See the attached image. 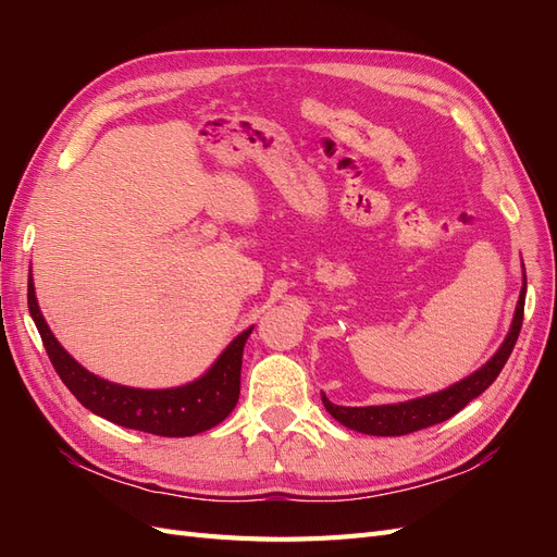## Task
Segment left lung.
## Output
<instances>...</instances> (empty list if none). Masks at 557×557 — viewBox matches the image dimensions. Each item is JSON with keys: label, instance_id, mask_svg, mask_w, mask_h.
Wrapping results in <instances>:
<instances>
[{"label": "left lung", "instance_id": "left-lung-1", "mask_svg": "<svg viewBox=\"0 0 557 557\" xmlns=\"http://www.w3.org/2000/svg\"><path fill=\"white\" fill-rule=\"evenodd\" d=\"M525 293H528V278H525V267H522V288H520V297H518L507 339L502 342L495 356L483 367H479L474 374H469L467 379L444 387L440 393H432L409 401H399V404H381V407H336V404H332L323 393H320L323 395L325 409L334 420H339L344 428L362 432V434H372V436H401L409 432L425 430L436 423H444V420L465 409L471 399L479 397L487 385H493V381L502 372V367L507 364L520 334L522 309H525Z\"/></svg>", "mask_w": 557, "mask_h": 557}]
</instances>
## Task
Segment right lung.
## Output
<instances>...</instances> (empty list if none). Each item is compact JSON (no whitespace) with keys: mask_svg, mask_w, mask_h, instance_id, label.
Masks as SVG:
<instances>
[{"mask_svg":"<svg viewBox=\"0 0 557 557\" xmlns=\"http://www.w3.org/2000/svg\"><path fill=\"white\" fill-rule=\"evenodd\" d=\"M27 307L62 383L70 387L83 407L111 420L115 425L158 436H193L223 423L232 409L237 407L244 346L252 325L218 356L207 374L178 387L144 391V387H129L99 379L60 346L46 318L41 315L32 274L27 281Z\"/></svg>","mask_w":557,"mask_h":557,"instance_id":"right-lung-1","label":"right lung"}]
</instances>
